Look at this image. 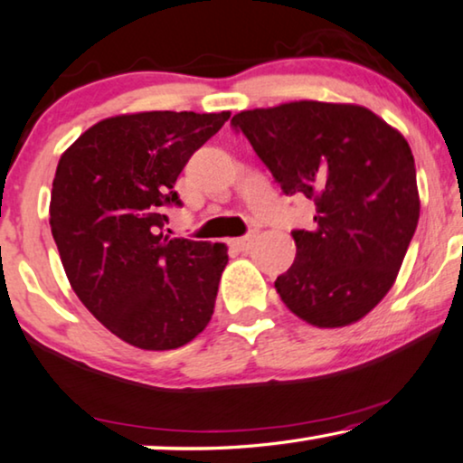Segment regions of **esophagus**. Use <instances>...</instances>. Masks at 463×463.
<instances>
[{"label":"esophagus","instance_id":"1","mask_svg":"<svg viewBox=\"0 0 463 463\" xmlns=\"http://www.w3.org/2000/svg\"><path fill=\"white\" fill-rule=\"evenodd\" d=\"M232 246L236 248V250H240V252H246L248 248L252 246V236H244V238H236V240H232Z\"/></svg>","mask_w":463,"mask_h":463}]
</instances>
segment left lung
Here are the masks:
<instances>
[{
	"label": "left lung",
	"mask_w": 463,
	"mask_h": 463,
	"mask_svg": "<svg viewBox=\"0 0 463 463\" xmlns=\"http://www.w3.org/2000/svg\"><path fill=\"white\" fill-rule=\"evenodd\" d=\"M286 196L313 200V230H294L297 259L276 279L307 324L343 327L397 279L420 219L407 139L357 104L300 99L233 115Z\"/></svg>",
	"instance_id": "left-lung-1"
}]
</instances>
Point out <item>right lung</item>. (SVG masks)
Instances as JSON below:
<instances>
[{"mask_svg": "<svg viewBox=\"0 0 463 463\" xmlns=\"http://www.w3.org/2000/svg\"><path fill=\"white\" fill-rule=\"evenodd\" d=\"M227 118L110 117L60 156L50 225L66 278L99 324L144 351L187 345L215 309L227 246L166 236L163 213L182 206L173 190L179 173Z\"/></svg>", "mask_w": 463, "mask_h": 463, "instance_id": "add662e5", "label": "right lung"}]
</instances>
